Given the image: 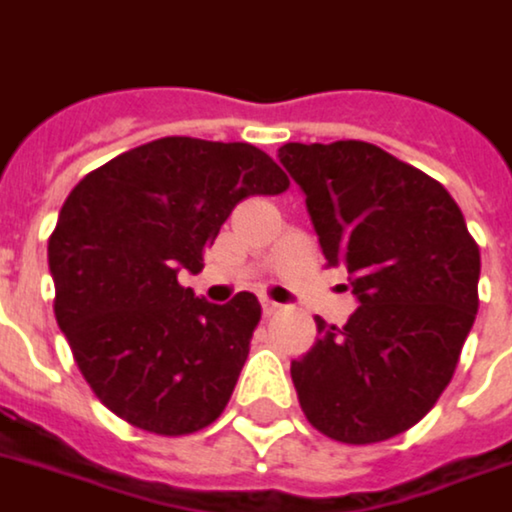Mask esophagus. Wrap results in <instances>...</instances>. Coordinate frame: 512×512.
Here are the masks:
<instances>
[{"label":"esophagus","mask_w":512,"mask_h":512,"mask_svg":"<svg viewBox=\"0 0 512 512\" xmlns=\"http://www.w3.org/2000/svg\"><path fill=\"white\" fill-rule=\"evenodd\" d=\"M279 312H282V306L276 304V301H271V298H263V314H266V317H276Z\"/></svg>","instance_id":"esophagus-1"}]
</instances>
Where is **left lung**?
I'll return each instance as SVG.
<instances>
[{"label":"left lung","instance_id":"left-lung-1","mask_svg":"<svg viewBox=\"0 0 512 512\" xmlns=\"http://www.w3.org/2000/svg\"><path fill=\"white\" fill-rule=\"evenodd\" d=\"M328 266L361 306L290 366L306 420L336 442L412 429L453 380L478 314L480 249L437 179L366 140L285 143Z\"/></svg>","mask_w":512,"mask_h":512}]
</instances>
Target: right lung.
Listing matches in <instances>:
<instances>
[{
    "mask_svg": "<svg viewBox=\"0 0 512 512\" xmlns=\"http://www.w3.org/2000/svg\"><path fill=\"white\" fill-rule=\"evenodd\" d=\"M285 170L252 143L160 138L86 173L48 238L54 314L94 396L135 429L184 437L225 412L260 301L208 304L198 274L230 211L282 195Z\"/></svg>",
    "mask_w": 512,
    "mask_h": 512,
    "instance_id": "right-lung-1",
    "label": "right lung"
}]
</instances>
